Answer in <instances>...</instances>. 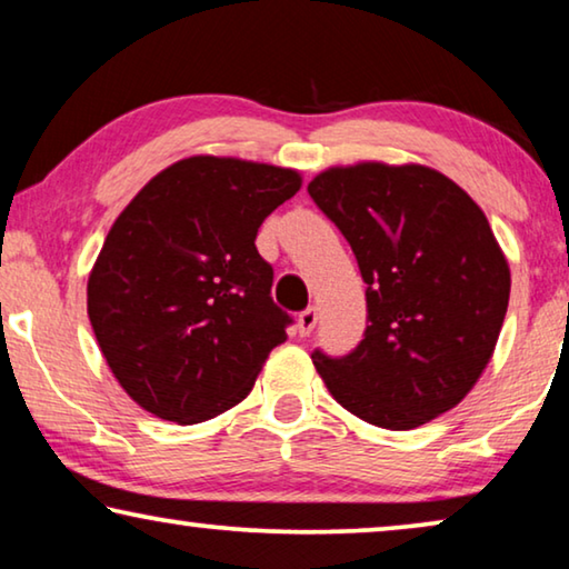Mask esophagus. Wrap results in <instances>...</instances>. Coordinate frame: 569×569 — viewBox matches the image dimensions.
Segmentation results:
<instances>
[{
	"instance_id": "esophagus-1",
	"label": "esophagus",
	"mask_w": 569,
	"mask_h": 569,
	"mask_svg": "<svg viewBox=\"0 0 569 569\" xmlns=\"http://www.w3.org/2000/svg\"><path fill=\"white\" fill-rule=\"evenodd\" d=\"M317 321H319V309L317 307L303 309L299 313V321H296V327H299V335L309 337L313 332V327H317Z\"/></svg>"
}]
</instances>
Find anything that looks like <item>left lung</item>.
<instances>
[{
  "mask_svg": "<svg viewBox=\"0 0 569 569\" xmlns=\"http://www.w3.org/2000/svg\"><path fill=\"white\" fill-rule=\"evenodd\" d=\"M309 197L355 252L368 327L347 355L311 352L339 403L413 429L468 396L501 335L511 273L478 203L423 166L332 168Z\"/></svg>",
  "mask_w": 569,
  "mask_h": 569,
  "instance_id": "left-lung-1",
  "label": "left lung"
}]
</instances>
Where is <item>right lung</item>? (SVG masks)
<instances>
[{"label":"right lung","mask_w":569,"mask_h":569,"mask_svg":"<svg viewBox=\"0 0 569 569\" xmlns=\"http://www.w3.org/2000/svg\"><path fill=\"white\" fill-rule=\"evenodd\" d=\"M301 189L288 168L178 160L117 217L89 276V319L142 409L199 423L252 391L293 317L270 296L258 227Z\"/></svg>","instance_id":"add662e5"}]
</instances>
